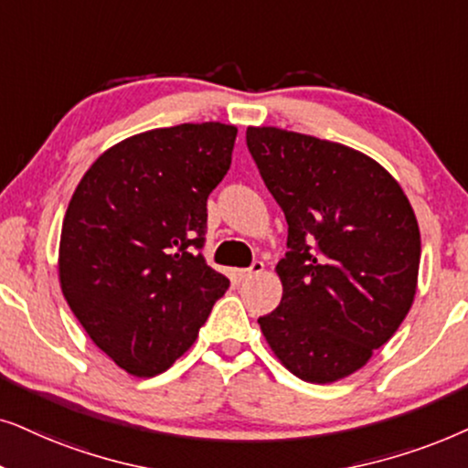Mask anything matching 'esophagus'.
Listing matches in <instances>:
<instances>
[{"mask_svg":"<svg viewBox=\"0 0 468 468\" xmlns=\"http://www.w3.org/2000/svg\"><path fill=\"white\" fill-rule=\"evenodd\" d=\"M263 270H265L263 261H254V263H252L250 267H246V270H238V271H235V278H238L239 282H246V280L259 276V273L263 271Z\"/></svg>","mask_w":468,"mask_h":468,"instance_id":"obj_1","label":"esophagus"}]
</instances>
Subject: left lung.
I'll use <instances>...</instances> for the list:
<instances>
[{
	"mask_svg": "<svg viewBox=\"0 0 468 468\" xmlns=\"http://www.w3.org/2000/svg\"><path fill=\"white\" fill-rule=\"evenodd\" d=\"M248 152L289 224L282 299L259 316L292 375L332 383L359 370L413 303L421 239L388 171L340 143L248 128Z\"/></svg>",
	"mask_w": 468,
	"mask_h": 468,
	"instance_id": "1",
	"label": "left lung"
}]
</instances>
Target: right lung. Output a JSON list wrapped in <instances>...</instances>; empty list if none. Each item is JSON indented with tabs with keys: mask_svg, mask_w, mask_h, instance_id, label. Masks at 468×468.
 I'll return each mask as SVG.
<instances>
[{
	"mask_svg": "<svg viewBox=\"0 0 468 468\" xmlns=\"http://www.w3.org/2000/svg\"><path fill=\"white\" fill-rule=\"evenodd\" d=\"M238 128L179 123L130 136L93 162L68 205L59 282L120 368L154 377L197 340L229 278L205 263L207 197Z\"/></svg>",
	"mask_w": 468,
	"mask_h": 468,
	"instance_id": "obj_1",
	"label": "right lung"
}]
</instances>
